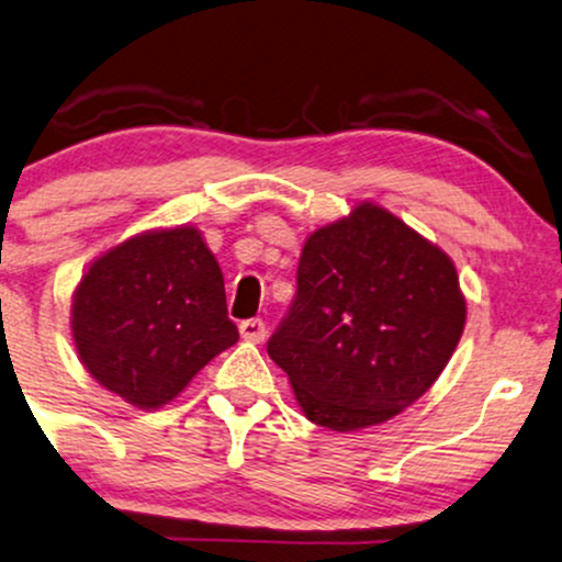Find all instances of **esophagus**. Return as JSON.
<instances>
[{
  "mask_svg": "<svg viewBox=\"0 0 562 562\" xmlns=\"http://www.w3.org/2000/svg\"><path fill=\"white\" fill-rule=\"evenodd\" d=\"M240 335L251 342H263V337H267V324L261 319L240 322Z\"/></svg>",
  "mask_w": 562,
  "mask_h": 562,
  "instance_id": "esophagus-1",
  "label": "esophagus"
}]
</instances>
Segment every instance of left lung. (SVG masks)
<instances>
[{
  "instance_id": "obj_1",
  "label": "left lung",
  "mask_w": 562,
  "mask_h": 562,
  "mask_svg": "<svg viewBox=\"0 0 562 562\" xmlns=\"http://www.w3.org/2000/svg\"><path fill=\"white\" fill-rule=\"evenodd\" d=\"M299 290L267 353L308 422L353 431L427 392L463 335L450 256L387 209L358 204L308 235Z\"/></svg>"
}]
</instances>
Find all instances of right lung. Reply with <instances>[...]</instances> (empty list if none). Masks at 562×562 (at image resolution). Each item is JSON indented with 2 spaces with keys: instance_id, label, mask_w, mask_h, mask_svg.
I'll return each instance as SVG.
<instances>
[{
  "instance_id": "1",
  "label": "right lung",
  "mask_w": 562,
  "mask_h": 562,
  "mask_svg": "<svg viewBox=\"0 0 562 562\" xmlns=\"http://www.w3.org/2000/svg\"><path fill=\"white\" fill-rule=\"evenodd\" d=\"M72 340L99 384L159 408L238 342L225 280L195 227L135 235L99 256L72 295Z\"/></svg>"
}]
</instances>
